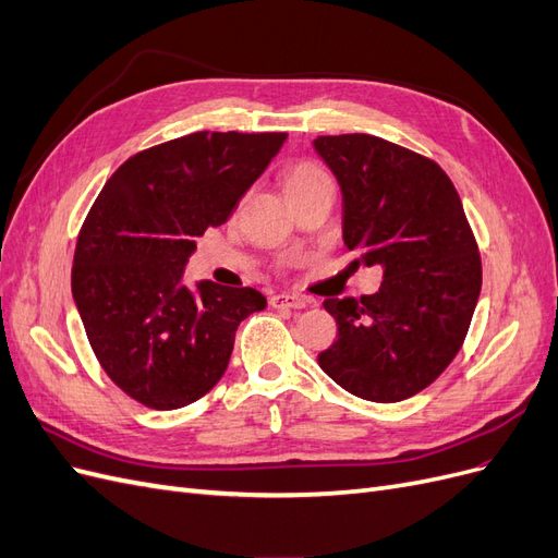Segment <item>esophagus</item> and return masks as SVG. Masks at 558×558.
<instances>
[{
	"mask_svg": "<svg viewBox=\"0 0 558 558\" xmlns=\"http://www.w3.org/2000/svg\"><path fill=\"white\" fill-rule=\"evenodd\" d=\"M269 307L275 310H305L307 300L300 295H275L269 298Z\"/></svg>",
	"mask_w": 558,
	"mask_h": 558,
	"instance_id": "obj_1",
	"label": "esophagus"
}]
</instances>
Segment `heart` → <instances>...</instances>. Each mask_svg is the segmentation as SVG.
<instances>
[{
    "instance_id": "heart-1",
    "label": "heart",
    "mask_w": 558,
    "mask_h": 558,
    "mask_svg": "<svg viewBox=\"0 0 558 558\" xmlns=\"http://www.w3.org/2000/svg\"><path fill=\"white\" fill-rule=\"evenodd\" d=\"M283 185H286V193H295V191L314 189V185H332V181H330V174L318 162L298 160L289 167V170H286Z\"/></svg>"
}]
</instances>
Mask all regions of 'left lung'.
Segmentation results:
<instances>
[{
    "label": "left lung",
    "mask_w": 558,
    "mask_h": 558,
    "mask_svg": "<svg viewBox=\"0 0 558 558\" xmlns=\"http://www.w3.org/2000/svg\"><path fill=\"white\" fill-rule=\"evenodd\" d=\"M344 195V244L379 265L373 295L328 298L337 340L318 353L344 391L398 402L424 391L463 347L482 258L461 197L435 160L375 134L314 140Z\"/></svg>",
    "instance_id": "left-lung-1"
}]
</instances>
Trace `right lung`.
<instances>
[{
  "instance_id": "1",
  "label": "right lung",
  "mask_w": 558,
  "mask_h": 558,
  "mask_svg": "<svg viewBox=\"0 0 558 558\" xmlns=\"http://www.w3.org/2000/svg\"><path fill=\"white\" fill-rule=\"evenodd\" d=\"M286 132H193L140 150L99 191L74 251L72 293L109 379L150 410H179L223 377L253 289L183 286L195 240L228 221Z\"/></svg>"
}]
</instances>
